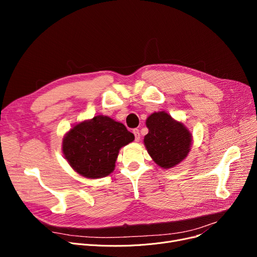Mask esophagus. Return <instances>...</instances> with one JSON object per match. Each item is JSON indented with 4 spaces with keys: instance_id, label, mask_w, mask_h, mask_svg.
Segmentation results:
<instances>
[{
    "instance_id": "1",
    "label": "esophagus",
    "mask_w": 257,
    "mask_h": 257,
    "mask_svg": "<svg viewBox=\"0 0 257 257\" xmlns=\"http://www.w3.org/2000/svg\"><path fill=\"white\" fill-rule=\"evenodd\" d=\"M133 134H134V137H136V141H137V142H139V141H140V139H141V133H140V130H139V129H134V130H133Z\"/></svg>"
}]
</instances>
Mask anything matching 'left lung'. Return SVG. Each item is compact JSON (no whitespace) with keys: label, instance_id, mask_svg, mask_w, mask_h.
Wrapping results in <instances>:
<instances>
[{"label":"left lung","instance_id":"obj_1","mask_svg":"<svg viewBox=\"0 0 257 257\" xmlns=\"http://www.w3.org/2000/svg\"><path fill=\"white\" fill-rule=\"evenodd\" d=\"M149 133L144 139L148 153L163 169L180 164L192 147V133L181 121L165 111L152 113L146 120Z\"/></svg>","mask_w":257,"mask_h":257}]
</instances>
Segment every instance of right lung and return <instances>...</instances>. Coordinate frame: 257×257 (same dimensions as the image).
Masks as SVG:
<instances>
[{
  "label": "right lung",
  "mask_w": 257,
  "mask_h": 257,
  "mask_svg": "<svg viewBox=\"0 0 257 257\" xmlns=\"http://www.w3.org/2000/svg\"><path fill=\"white\" fill-rule=\"evenodd\" d=\"M133 141V133L119 121L97 115L75 125L65 134L62 152L79 175L97 179L114 170L119 149Z\"/></svg>",
  "instance_id": "1"
}]
</instances>
